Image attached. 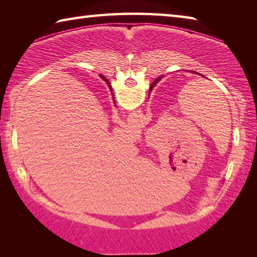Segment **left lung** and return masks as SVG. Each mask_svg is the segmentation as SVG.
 I'll return each mask as SVG.
<instances>
[{
	"label": "left lung",
	"mask_w": 257,
	"mask_h": 257,
	"mask_svg": "<svg viewBox=\"0 0 257 257\" xmlns=\"http://www.w3.org/2000/svg\"><path fill=\"white\" fill-rule=\"evenodd\" d=\"M191 72H193V73H197V75H199V76H202V77H204L203 75H201V73H198V72H196V71H191ZM160 79H161V77H159L158 78V79H156L154 82H153V84H152V86H151V89L152 88H153V87L156 85V84H158V81H160Z\"/></svg>",
	"instance_id": "left-lung-1"
}]
</instances>
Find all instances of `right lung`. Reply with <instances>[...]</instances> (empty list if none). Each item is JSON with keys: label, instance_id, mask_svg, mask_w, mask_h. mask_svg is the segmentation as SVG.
<instances>
[{"label": "right lung", "instance_id": "1", "mask_svg": "<svg viewBox=\"0 0 257 257\" xmlns=\"http://www.w3.org/2000/svg\"><path fill=\"white\" fill-rule=\"evenodd\" d=\"M99 77H101V78H102V79H103L104 81H106V84H107V86H108V87H110V88H111V86H110V82H108V80L106 79V78H105V77H104L103 75H99ZM113 98H114V97H113Z\"/></svg>", "mask_w": 257, "mask_h": 257}]
</instances>
